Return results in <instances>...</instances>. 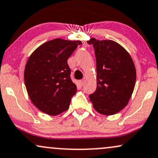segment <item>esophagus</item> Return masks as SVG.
<instances>
[{
    "instance_id": "esophagus-1",
    "label": "esophagus",
    "mask_w": 158,
    "mask_h": 158,
    "mask_svg": "<svg viewBox=\"0 0 158 158\" xmlns=\"http://www.w3.org/2000/svg\"><path fill=\"white\" fill-rule=\"evenodd\" d=\"M79 85L80 87H82L83 85H84V80H80L79 81Z\"/></svg>"
}]
</instances>
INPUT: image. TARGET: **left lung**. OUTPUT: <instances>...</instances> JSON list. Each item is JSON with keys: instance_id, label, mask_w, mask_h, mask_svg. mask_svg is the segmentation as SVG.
<instances>
[{"instance_id": "8db88e82", "label": "left lung", "mask_w": 158, "mask_h": 158, "mask_svg": "<svg viewBox=\"0 0 158 158\" xmlns=\"http://www.w3.org/2000/svg\"><path fill=\"white\" fill-rule=\"evenodd\" d=\"M95 50L97 87L89 96L94 109L103 115H114L127 106L133 93L136 71L129 53L116 42L87 41Z\"/></svg>"}]
</instances>
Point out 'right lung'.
Wrapping results in <instances>:
<instances>
[{
    "label": "right lung",
    "mask_w": 158,
    "mask_h": 158,
    "mask_svg": "<svg viewBox=\"0 0 158 158\" xmlns=\"http://www.w3.org/2000/svg\"><path fill=\"white\" fill-rule=\"evenodd\" d=\"M80 41L55 39L43 43L29 56L24 81L31 102L50 115L63 113L69 107L77 86L71 79L68 60Z\"/></svg>",
    "instance_id": "right-lung-1"
}]
</instances>
